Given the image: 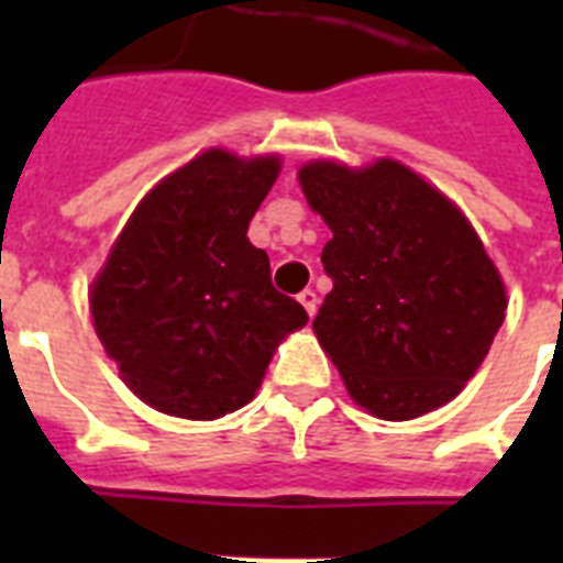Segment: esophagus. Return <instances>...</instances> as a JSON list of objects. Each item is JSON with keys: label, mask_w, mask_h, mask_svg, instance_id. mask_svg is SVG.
Segmentation results:
<instances>
[{"label": "esophagus", "mask_w": 563, "mask_h": 563, "mask_svg": "<svg viewBox=\"0 0 563 563\" xmlns=\"http://www.w3.org/2000/svg\"><path fill=\"white\" fill-rule=\"evenodd\" d=\"M298 300H300V303H303V309H307V312H309V318L316 316V312H318V295H316V291L303 289L298 295Z\"/></svg>", "instance_id": "1"}]
</instances>
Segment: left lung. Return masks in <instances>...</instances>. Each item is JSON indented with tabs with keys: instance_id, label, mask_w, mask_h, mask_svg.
I'll list each match as a JSON object with an SVG mask.
<instances>
[{
	"instance_id": "8db88e82",
	"label": "left lung",
	"mask_w": 563,
	"mask_h": 563,
	"mask_svg": "<svg viewBox=\"0 0 563 563\" xmlns=\"http://www.w3.org/2000/svg\"><path fill=\"white\" fill-rule=\"evenodd\" d=\"M333 239L312 330L362 409L411 420L462 391L506 318V286L444 192L397 161L298 172Z\"/></svg>"
}]
</instances>
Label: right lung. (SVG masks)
Listing matches in <instances>:
<instances>
[{
	"instance_id": "obj_1",
	"label": "right lung",
	"mask_w": 563,
	"mask_h": 563,
	"mask_svg": "<svg viewBox=\"0 0 563 563\" xmlns=\"http://www.w3.org/2000/svg\"><path fill=\"white\" fill-rule=\"evenodd\" d=\"M280 161L198 154L145 195L90 289L104 351L152 409L216 420L254 400L274 347L307 309L272 286L247 224Z\"/></svg>"
}]
</instances>
